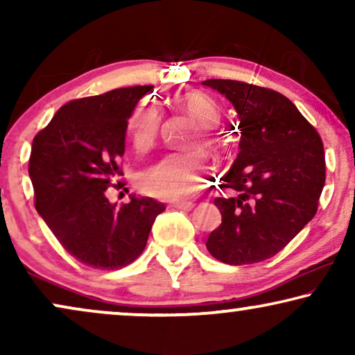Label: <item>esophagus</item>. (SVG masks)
<instances>
[{"mask_svg": "<svg viewBox=\"0 0 355 355\" xmlns=\"http://www.w3.org/2000/svg\"><path fill=\"white\" fill-rule=\"evenodd\" d=\"M173 207L176 208V210H181V211H191L192 208L196 207V203L193 202H178V203H174Z\"/></svg>", "mask_w": 355, "mask_h": 355, "instance_id": "34e87169", "label": "esophagus"}]
</instances>
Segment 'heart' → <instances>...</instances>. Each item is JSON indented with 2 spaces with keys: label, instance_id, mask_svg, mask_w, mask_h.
<instances>
[{
  "label": "heart",
  "instance_id": "heart-1",
  "mask_svg": "<svg viewBox=\"0 0 355 355\" xmlns=\"http://www.w3.org/2000/svg\"><path fill=\"white\" fill-rule=\"evenodd\" d=\"M176 108L197 123L191 145L200 144L208 152L220 147L221 137L215 125L221 119V108L210 95L202 92H186L174 101ZM162 128V113L152 101H140L125 121V135L137 152H147L157 142ZM207 166L198 152L168 153L158 162L144 168L137 176V187L147 196L159 200H186L198 192L205 182Z\"/></svg>",
  "mask_w": 355,
  "mask_h": 355
}]
</instances>
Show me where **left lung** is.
Here are the masks:
<instances>
[{
	"instance_id": "obj_1",
	"label": "left lung",
	"mask_w": 355,
	"mask_h": 355,
	"mask_svg": "<svg viewBox=\"0 0 355 355\" xmlns=\"http://www.w3.org/2000/svg\"><path fill=\"white\" fill-rule=\"evenodd\" d=\"M237 110L239 153L221 178V225L207 249L227 265H252L283 250L318 210L327 178L317 129L279 92L231 79H208Z\"/></svg>"
}]
</instances>
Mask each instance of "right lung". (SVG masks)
I'll return each mask as SVG.
<instances>
[{"label": "right lung", "instance_id": "1", "mask_svg": "<svg viewBox=\"0 0 355 355\" xmlns=\"http://www.w3.org/2000/svg\"><path fill=\"white\" fill-rule=\"evenodd\" d=\"M152 85L71 100L33 137L28 174L33 203L67 254L96 270H118L142 254L164 205L140 197L113 205L124 176L125 121Z\"/></svg>", "mask_w": 355, "mask_h": 355}]
</instances>
